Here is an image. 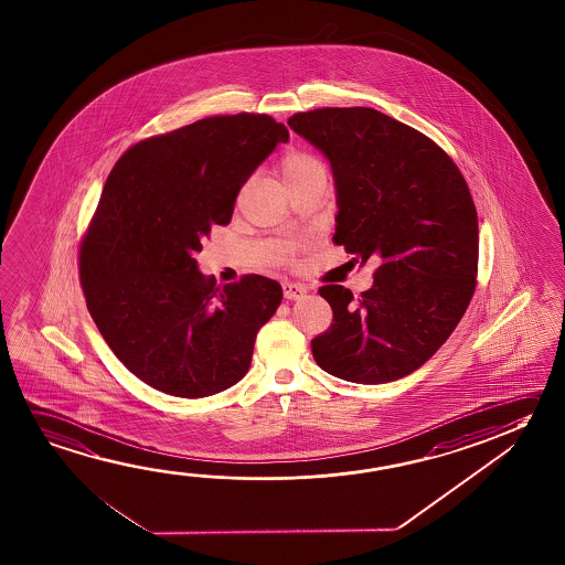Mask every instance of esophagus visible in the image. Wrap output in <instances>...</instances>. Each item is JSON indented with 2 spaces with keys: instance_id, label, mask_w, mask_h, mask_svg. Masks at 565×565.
Segmentation results:
<instances>
[{
  "instance_id": "1",
  "label": "esophagus",
  "mask_w": 565,
  "mask_h": 565,
  "mask_svg": "<svg viewBox=\"0 0 565 565\" xmlns=\"http://www.w3.org/2000/svg\"><path fill=\"white\" fill-rule=\"evenodd\" d=\"M306 294L307 287L301 286V284H291V281L284 284V297L289 299V301L301 299V297L306 296Z\"/></svg>"
}]
</instances>
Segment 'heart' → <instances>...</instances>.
I'll use <instances>...</instances> for the list:
<instances>
[{
	"label": "heart",
	"mask_w": 565,
	"mask_h": 565,
	"mask_svg": "<svg viewBox=\"0 0 565 565\" xmlns=\"http://www.w3.org/2000/svg\"><path fill=\"white\" fill-rule=\"evenodd\" d=\"M279 171H281V177H284L287 186L296 185V183L313 179V177H327V169H324L323 163L311 153L301 151V149L287 151L286 156L281 158V163H279Z\"/></svg>",
	"instance_id": "obj_1"
}]
</instances>
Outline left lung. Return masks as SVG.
Segmentation results:
<instances>
[{
	"label": "left lung",
	"instance_id": "obj_1",
	"mask_svg": "<svg viewBox=\"0 0 565 565\" xmlns=\"http://www.w3.org/2000/svg\"><path fill=\"white\" fill-rule=\"evenodd\" d=\"M289 128L323 151L337 186L333 241L380 259L361 297L323 286L333 323L311 341L324 372L356 384L404 379L434 356L477 286L479 223L454 159L372 108L299 111Z\"/></svg>",
	"mask_w": 565,
	"mask_h": 565
}]
</instances>
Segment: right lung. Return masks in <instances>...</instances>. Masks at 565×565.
Here are the masks:
<instances>
[{"label": "right lung", "mask_w": 565, "mask_h": 565, "mask_svg": "<svg viewBox=\"0 0 565 565\" xmlns=\"http://www.w3.org/2000/svg\"><path fill=\"white\" fill-rule=\"evenodd\" d=\"M266 114L213 116L131 146L106 179L81 242V284L94 323L151 388L204 398L250 369L262 324L281 303L264 276L216 287L194 254L279 141Z\"/></svg>", "instance_id": "1"}]
</instances>
